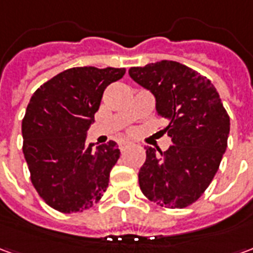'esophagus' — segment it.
Instances as JSON below:
<instances>
[{
    "label": "esophagus",
    "mask_w": 253,
    "mask_h": 253,
    "mask_svg": "<svg viewBox=\"0 0 253 253\" xmlns=\"http://www.w3.org/2000/svg\"><path fill=\"white\" fill-rule=\"evenodd\" d=\"M130 145H131V142H128V141H121V142H119V149H121V152H125Z\"/></svg>",
    "instance_id": "obj_1"
}]
</instances>
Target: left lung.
Wrapping results in <instances>:
<instances>
[{
    "label": "left lung",
    "instance_id": "obj_1",
    "mask_svg": "<svg viewBox=\"0 0 253 253\" xmlns=\"http://www.w3.org/2000/svg\"><path fill=\"white\" fill-rule=\"evenodd\" d=\"M130 77L156 99L168 122L167 152L146 146L138 180L143 195L160 206L187 207L205 192L228 146L230 119L210 80L186 65L160 61L131 67Z\"/></svg>",
    "mask_w": 253,
    "mask_h": 253
}]
</instances>
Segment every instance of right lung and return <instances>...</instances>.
Returning a JSON list of instances; mask_svg holds the SVG:
<instances>
[{
  "label": "right lung",
  "instance_id": "obj_1",
  "mask_svg": "<svg viewBox=\"0 0 253 253\" xmlns=\"http://www.w3.org/2000/svg\"><path fill=\"white\" fill-rule=\"evenodd\" d=\"M125 67H72L36 89L21 125L31 181L48 206L61 212L92 207L108 187L121 156L115 141L86 143L104 89Z\"/></svg>",
  "mask_w": 253,
  "mask_h": 253
}]
</instances>
